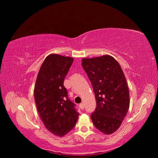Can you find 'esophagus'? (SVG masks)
I'll return each instance as SVG.
<instances>
[{
  "label": "esophagus",
  "mask_w": 158,
  "mask_h": 158,
  "mask_svg": "<svg viewBox=\"0 0 158 158\" xmlns=\"http://www.w3.org/2000/svg\"><path fill=\"white\" fill-rule=\"evenodd\" d=\"M79 107H80V108L81 109H84V103H80Z\"/></svg>",
  "instance_id": "obj_1"
}]
</instances>
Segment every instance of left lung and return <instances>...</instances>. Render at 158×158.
Masks as SVG:
<instances>
[{
	"label": "left lung",
	"instance_id": "8db88e82",
	"mask_svg": "<svg viewBox=\"0 0 158 158\" xmlns=\"http://www.w3.org/2000/svg\"><path fill=\"white\" fill-rule=\"evenodd\" d=\"M82 66L96 99L97 106L91 118L100 132L111 135L120 127L130 106L125 74L118 62L108 55L82 59Z\"/></svg>",
	"mask_w": 158,
	"mask_h": 158
}]
</instances>
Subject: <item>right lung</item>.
<instances>
[{
  "instance_id": "right-lung-1",
  "label": "right lung",
  "mask_w": 158,
  "mask_h": 158,
  "mask_svg": "<svg viewBox=\"0 0 158 158\" xmlns=\"http://www.w3.org/2000/svg\"><path fill=\"white\" fill-rule=\"evenodd\" d=\"M74 59L57 54L47 56L38 73L33 90L37 111L45 128L63 137L73 129L79 113L68 98L64 80Z\"/></svg>"
}]
</instances>
